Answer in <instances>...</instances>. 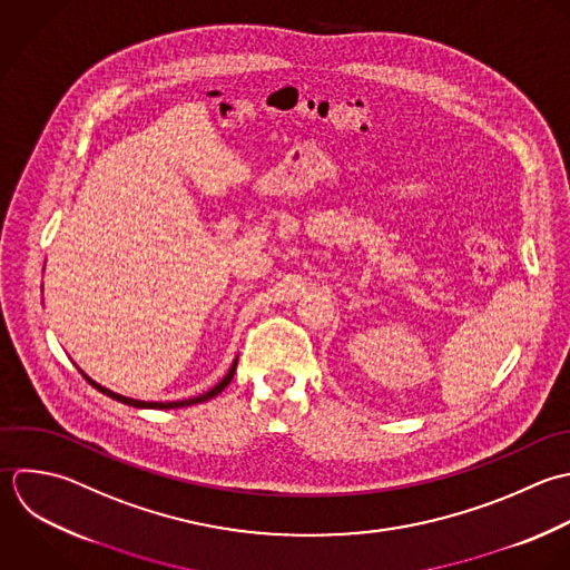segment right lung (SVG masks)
Here are the masks:
<instances>
[{
  "label": "right lung",
  "mask_w": 570,
  "mask_h": 570,
  "mask_svg": "<svg viewBox=\"0 0 570 570\" xmlns=\"http://www.w3.org/2000/svg\"><path fill=\"white\" fill-rule=\"evenodd\" d=\"M235 368H237V362H233L228 375H226L215 389H210V391L204 393V395H197V397H190V400H181V402H139V400H130V397L117 395V393H112V391H108V389L95 384V382L88 380L83 373H81V375H83L86 382H90L97 391H101L104 395H108V397H112V400H117V402H121V404H128V406H135V409H181V406H193V404H199V402H206V400H213L215 395H219V393L230 384V380H233V375H235Z\"/></svg>",
  "instance_id": "add662e5"
}]
</instances>
